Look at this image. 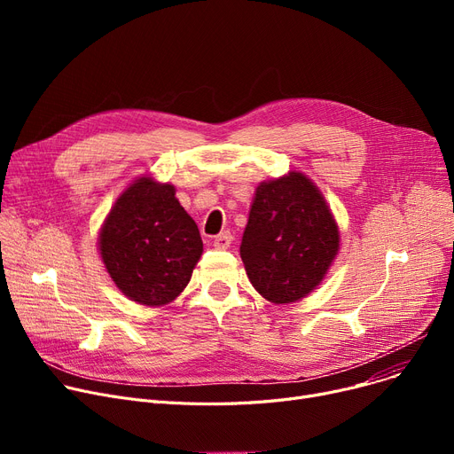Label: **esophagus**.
I'll use <instances>...</instances> for the list:
<instances>
[{
    "mask_svg": "<svg viewBox=\"0 0 454 454\" xmlns=\"http://www.w3.org/2000/svg\"><path fill=\"white\" fill-rule=\"evenodd\" d=\"M231 241H233L231 233H230V231H223V233H219V235L213 239V247L217 248V250H226V248L231 245Z\"/></svg>",
    "mask_w": 454,
    "mask_h": 454,
    "instance_id": "esophagus-1",
    "label": "esophagus"
}]
</instances>
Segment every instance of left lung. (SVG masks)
<instances>
[{"mask_svg":"<svg viewBox=\"0 0 454 454\" xmlns=\"http://www.w3.org/2000/svg\"><path fill=\"white\" fill-rule=\"evenodd\" d=\"M340 233L320 189L301 173L261 182L243 233L241 259L254 289L293 303L317 289L339 254Z\"/></svg>","mask_w":454,"mask_h":454,"instance_id":"obj_1","label":"left lung"}]
</instances>
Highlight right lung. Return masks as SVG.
Instances as JSON below:
<instances>
[{
  "label": "right lung",
  "instance_id": "obj_1",
  "mask_svg": "<svg viewBox=\"0 0 454 454\" xmlns=\"http://www.w3.org/2000/svg\"><path fill=\"white\" fill-rule=\"evenodd\" d=\"M175 193V185L151 176L134 180L99 231V252L112 281L141 305L171 303L202 255L200 231Z\"/></svg>",
  "mask_w": 454,
  "mask_h": 454
}]
</instances>
